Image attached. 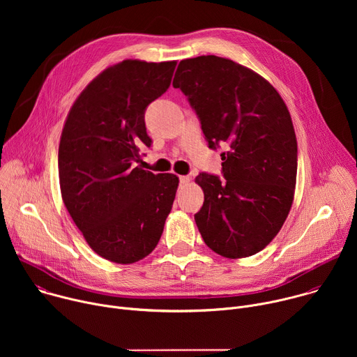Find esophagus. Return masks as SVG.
Masks as SVG:
<instances>
[{"label":"esophagus","instance_id":"esophagus-1","mask_svg":"<svg viewBox=\"0 0 357 357\" xmlns=\"http://www.w3.org/2000/svg\"><path fill=\"white\" fill-rule=\"evenodd\" d=\"M189 182V176H186V175H181L179 176V183L181 185H186Z\"/></svg>","mask_w":357,"mask_h":357}]
</instances>
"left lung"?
<instances>
[{
  "label": "left lung",
  "instance_id": "obj_1",
  "mask_svg": "<svg viewBox=\"0 0 357 357\" xmlns=\"http://www.w3.org/2000/svg\"><path fill=\"white\" fill-rule=\"evenodd\" d=\"M174 87L186 96L222 174L200 172L205 202L195 215L206 245L227 259L263 250L292 205L298 146L289 112L260 75L215 55L181 61Z\"/></svg>",
  "mask_w": 357,
  "mask_h": 357
}]
</instances>
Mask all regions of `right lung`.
Here are the masks:
<instances>
[{"label": "right lung", "mask_w": 357, "mask_h": 357, "mask_svg": "<svg viewBox=\"0 0 357 357\" xmlns=\"http://www.w3.org/2000/svg\"><path fill=\"white\" fill-rule=\"evenodd\" d=\"M176 62L123 61L77 97L58 154L63 203L89 245L106 260L135 263L154 250L178 188L174 174L135 167L151 146L144 114L169 87Z\"/></svg>", "instance_id": "right-lung-1"}]
</instances>
